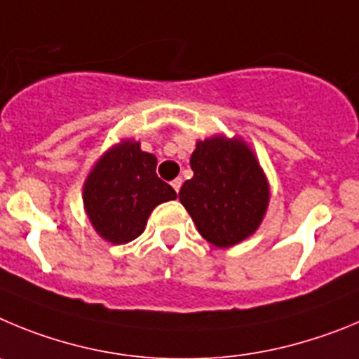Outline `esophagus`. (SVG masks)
<instances>
[{
    "label": "esophagus",
    "mask_w": 359,
    "mask_h": 359,
    "mask_svg": "<svg viewBox=\"0 0 359 359\" xmlns=\"http://www.w3.org/2000/svg\"><path fill=\"white\" fill-rule=\"evenodd\" d=\"M180 186H182V179H175V180H172V187H173V189H175L177 193H179Z\"/></svg>",
    "instance_id": "obj_1"
}]
</instances>
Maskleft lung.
I'll return each instance as SVG.
<instances>
[{
  "instance_id": "8db88e82",
  "label": "left lung",
  "mask_w": 359,
  "mask_h": 359,
  "mask_svg": "<svg viewBox=\"0 0 359 359\" xmlns=\"http://www.w3.org/2000/svg\"><path fill=\"white\" fill-rule=\"evenodd\" d=\"M189 164L193 177L179 198L200 236L218 248L250 238L270 203V184L250 144L238 135L215 134L196 141Z\"/></svg>"
}]
</instances>
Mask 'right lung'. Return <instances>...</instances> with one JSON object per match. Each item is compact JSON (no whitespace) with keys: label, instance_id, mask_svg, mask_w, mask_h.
<instances>
[{"label":"right lung","instance_id":"right-lung-1","mask_svg":"<svg viewBox=\"0 0 359 359\" xmlns=\"http://www.w3.org/2000/svg\"><path fill=\"white\" fill-rule=\"evenodd\" d=\"M157 157L140 141L121 140L103 151L83 182V211L100 238L125 245L143 234L148 216L177 193L156 173Z\"/></svg>","mask_w":359,"mask_h":359}]
</instances>
